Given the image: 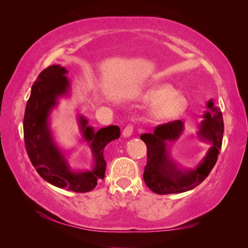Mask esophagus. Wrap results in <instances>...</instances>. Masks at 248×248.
Masks as SVG:
<instances>
[{
	"instance_id": "34e87169",
	"label": "esophagus",
	"mask_w": 248,
	"mask_h": 248,
	"mask_svg": "<svg viewBox=\"0 0 248 248\" xmlns=\"http://www.w3.org/2000/svg\"><path fill=\"white\" fill-rule=\"evenodd\" d=\"M132 131H133V127L131 125L126 126L124 130H123V132H122L123 138H130L131 134H132Z\"/></svg>"
}]
</instances>
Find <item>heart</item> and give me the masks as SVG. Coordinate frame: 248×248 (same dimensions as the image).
I'll use <instances>...</instances> for the list:
<instances>
[{"mask_svg": "<svg viewBox=\"0 0 248 248\" xmlns=\"http://www.w3.org/2000/svg\"><path fill=\"white\" fill-rule=\"evenodd\" d=\"M144 99L154 103L151 116L156 121L164 122L182 115L188 107V101L183 95L177 93L176 89L170 85L149 90L144 95Z\"/></svg>", "mask_w": 248, "mask_h": 248, "instance_id": "1", "label": "heart"}]
</instances>
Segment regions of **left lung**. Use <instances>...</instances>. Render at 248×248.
Returning a JSON list of instances; mask_svg holds the SVG:
<instances>
[{
	"label": "left lung",
	"mask_w": 248,
	"mask_h": 248,
	"mask_svg": "<svg viewBox=\"0 0 248 248\" xmlns=\"http://www.w3.org/2000/svg\"><path fill=\"white\" fill-rule=\"evenodd\" d=\"M206 108L197 134L210 147L197 167L180 166L170 155L172 141L179 140L184 131V122L181 120L159 125L154 132L140 136L148 149L144 180L153 192L170 194L191 190L204 181L212 170L222 144L223 121L220 108L215 106L213 99L207 102Z\"/></svg>",
	"instance_id": "obj_1"
}]
</instances>
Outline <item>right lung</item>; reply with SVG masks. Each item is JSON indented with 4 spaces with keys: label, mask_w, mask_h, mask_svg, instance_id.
<instances>
[{
    "label": "right lung",
    "mask_w": 248,
    "mask_h": 248,
    "mask_svg": "<svg viewBox=\"0 0 248 248\" xmlns=\"http://www.w3.org/2000/svg\"><path fill=\"white\" fill-rule=\"evenodd\" d=\"M61 65L44 69L32 86L24 117V136L28 155L37 172L51 185L74 192H88L95 188L106 175L104 148L120 138V128L109 125L96 131L88 125V119L78 115L77 121L80 140L91 149L93 163L90 169H73L66 150L56 141L50 119L60 99L69 97L71 82Z\"/></svg>",
    "instance_id": "1"
}]
</instances>
